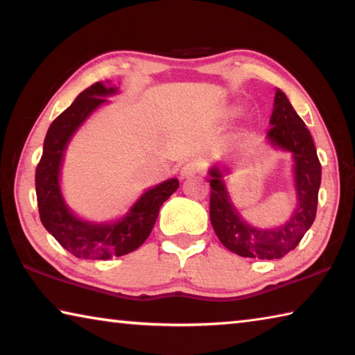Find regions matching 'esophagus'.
<instances>
[{"label": "esophagus", "instance_id": "1", "mask_svg": "<svg viewBox=\"0 0 355 355\" xmlns=\"http://www.w3.org/2000/svg\"><path fill=\"white\" fill-rule=\"evenodd\" d=\"M200 171H202L200 164L194 163V161H191V163H186L182 167V171H180V177H182V178H192V177H196L197 173H200Z\"/></svg>", "mask_w": 355, "mask_h": 355}]
</instances>
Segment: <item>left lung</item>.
I'll return each mask as SVG.
<instances>
[{"mask_svg": "<svg viewBox=\"0 0 355 355\" xmlns=\"http://www.w3.org/2000/svg\"><path fill=\"white\" fill-rule=\"evenodd\" d=\"M269 123L272 125L268 131L269 142L291 152L296 163L294 175L299 202L296 211L285 225L274 230H260L245 224L228 199L220 171L218 167L209 171V220L219 241L236 255L260 260L282 258L296 249L316 218L318 191L321 184V163L313 137L282 91L275 92Z\"/></svg>", "mask_w": 355, "mask_h": 355, "instance_id": "obj_1", "label": "left lung"}]
</instances>
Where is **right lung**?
<instances>
[{"label": "right lung", "instance_id": "1", "mask_svg": "<svg viewBox=\"0 0 355 355\" xmlns=\"http://www.w3.org/2000/svg\"><path fill=\"white\" fill-rule=\"evenodd\" d=\"M114 92V87L106 89L101 83H95L78 95L48 128L44 153L35 169V194L42 224L65 250L84 260H110L136 250L152 232L161 205L178 188V180L171 178L148 189L117 224L84 222L65 207L59 191V169L64 150L84 119L105 103L106 95Z\"/></svg>", "mask_w": 355, "mask_h": 355}]
</instances>
